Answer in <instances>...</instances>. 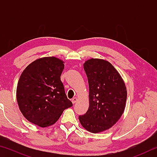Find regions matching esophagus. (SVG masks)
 I'll list each match as a JSON object with an SVG mask.
<instances>
[{
	"label": "esophagus",
	"mask_w": 157,
	"mask_h": 157,
	"mask_svg": "<svg viewBox=\"0 0 157 157\" xmlns=\"http://www.w3.org/2000/svg\"><path fill=\"white\" fill-rule=\"evenodd\" d=\"M77 101H78V98H73V99H72L73 104H75V103L77 102Z\"/></svg>",
	"instance_id": "34e87169"
}]
</instances>
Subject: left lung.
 Instances as JSON below:
<instances>
[{"label":"left lung","mask_w":157,"mask_h":157,"mask_svg":"<svg viewBox=\"0 0 157 157\" xmlns=\"http://www.w3.org/2000/svg\"><path fill=\"white\" fill-rule=\"evenodd\" d=\"M84 69L89 82V107L79 120L87 131L104 132L123 115L127 95L125 84L113 66L105 59L86 60Z\"/></svg>","instance_id":"obj_1"}]
</instances>
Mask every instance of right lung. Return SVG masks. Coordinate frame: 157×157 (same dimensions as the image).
I'll use <instances>...</instances> for the list:
<instances>
[{
    "instance_id": "add662e5",
    "label": "right lung",
    "mask_w": 157,
    "mask_h": 157,
    "mask_svg": "<svg viewBox=\"0 0 157 157\" xmlns=\"http://www.w3.org/2000/svg\"><path fill=\"white\" fill-rule=\"evenodd\" d=\"M63 63L55 57L39 58L21 73L17 100L21 112L30 123L41 127L52 125L66 109L73 106L60 79Z\"/></svg>"
}]
</instances>
